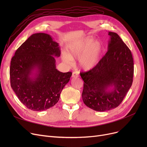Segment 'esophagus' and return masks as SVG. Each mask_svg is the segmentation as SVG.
I'll list each match as a JSON object with an SVG mask.
<instances>
[{
  "label": "esophagus",
  "instance_id": "obj_1",
  "mask_svg": "<svg viewBox=\"0 0 147 147\" xmlns=\"http://www.w3.org/2000/svg\"><path fill=\"white\" fill-rule=\"evenodd\" d=\"M78 77H79V74L78 72L76 71H74L72 74V78H78Z\"/></svg>",
  "mask_w": 147,
  "mask_h": 147
}]
</instances>
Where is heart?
<instances>
[{
  "mask_svg": "<svg viewBox=\"0 0 147 147\" xmlns=\"http://www.w3.org/2000/svg\"><path fill=\"white\" fill-rule=\"evenodd\" d=\"M104 51V44L100 40L95 41L93 37L88 36L71 42L68 46V53H62L65 63L71 65L73 59H79V64L84 70L95 67L101 59Z\"/></svg>",
  "mask_w": 147,
  "mask_h": 147,
  "instance_id": "1",
  "label": "heart"
}]
</instances>
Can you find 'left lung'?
<instances>
[{"mask_svg":"<svg viewBox=\"0 0 147 147\" xmlns=\"http://www.w3.org/2000/svg\"><path fill=\"white\" fill-rule=\"evenodd\" d=\"M108 51L97 65L81 73L84 81L82 99L90 109L106 111L117 107L132 86L134 60L132 53L115 33L109 32Z\"/></svg>","mask_w":147,"mask_h":147,"instance_id":"left-lung-1","label":"left lung"}]
</instances>
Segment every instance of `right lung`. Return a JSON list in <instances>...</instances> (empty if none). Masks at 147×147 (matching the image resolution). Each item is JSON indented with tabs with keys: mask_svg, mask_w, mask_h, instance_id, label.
Here are the masks:
<instances>
[{
	"mask_svg": "<svg viewBox=\"0 0 147 147\" xmlns=\"http://www.w3.org/2000/svg\"><path fill=\"white\" fill-rule=\"evenodd\" d=\"M60 55L59 43L43 33L30 36L15 52L11 61V86L28 109L44 111L58 102L72 75L56 68L55 57Z\"/></svg>",
	"mask_w": 147,
	"mask_h": 147,
	"instance_id": "obj_1",
	"label": "right lung"
}]
</instances>
